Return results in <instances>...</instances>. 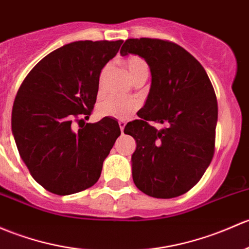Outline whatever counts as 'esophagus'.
I'll use <instances>...</instances> for the list:
<instances>
[{"mask_svg": "<svg viewBox=\"0 0 249 249\" xmlns=\"http://www.w3.org/2000/svg\"><path fill=\"white\" fill-rule=\"evenodd\" d=\"M125 125H126V123L123 122V120H120V122H119V126H120V131H122V133H124Z\"/></svg>", "mask_w": 249, "mask_h": 249, "instance_id": "1", "label": "esophagus"}]
</instances>
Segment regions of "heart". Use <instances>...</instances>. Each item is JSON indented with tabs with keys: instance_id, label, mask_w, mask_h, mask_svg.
Listing matches in <instances>:
<instances>
[{
	"instance_id": "b5f03b06",
	"label": "heart",
	"mask_w": 249,
	"mask_h": 249,
	"mask_svg": "<svg viewBox=\"0 0 249 249\" xmlns=\"http://www.w3.org/2000/svg\"><path fill=\"white\" fill-rule=\"evenodd\" d=\"M127 72L133 82L146 80L149 75V65L142 57L131 54L124 61ZM108 67H105L99 76V87H101L105 75H106ZM138 104L135 99H119V98H107L101 101L96 107V113L99 117H108L114 119H127L137 111Z\"/></svg>"
}]
</instances>
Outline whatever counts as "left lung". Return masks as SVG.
<instances>
[{"instance_id":"left-lung-1","label":"left lung","mask_w":249,"mask_h":249,"mask_svg":"<svg viewBox=\"0 0 249 249\" xmlns=\"http://www.w3.org/2000/svg\"><path fill=\"white\" fill-rule=\"evenodd\" d=\"M138 54L151 87L138 117L124 132L137 143L132 178L154 198L179 197L201 179L214 154L218 106L208 74L190 52L169 40L127 39L120 54ZM149 121L164 125L158 130Z\"/></svg>"}]
</instances>
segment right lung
<instances>
[{
    "instance_id": "obj_1",
    "label": "right lung",
    "mask_w": 249,
    "mask_h": 249,
    "mask_svg": "<svg viewBox=\"0 0 249 249\" xmlns=\"http://www.w3.org/2000/svg\"><path fill=\"white\" fill-rule=\"evenodd\" d=\"M123 40H81L44 57L21 83L13 105L12 131L33 179L49 192L68 196L93 186L120 136L118 122L88 119L99 76ZM85 123V122H83ZM80 125V124H78Z\"/></svg>"
}]
</instances>
